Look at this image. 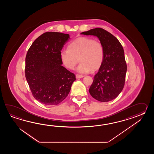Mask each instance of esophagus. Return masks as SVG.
<instances>
[{"label":"esophagus","mask_w":154,"mask_h":154,"mask_svg":"<svg viewBox=\"0 0 154 154\" xmlns=\"http://www.w3.org/2000/svg\"><path fill=\"white\" fill-rule=\"evenodd\" d=\"M83 77H84V76L82 75H79V74L76 75V79L82 78Z\"/></svg>","instance_id":"34e87169"}]
</instances>
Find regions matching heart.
<instances>
[{"mask_svg":"<svg viewBox=\"0 0 154 154\" xmlns=\"http://www.w3.org/2000/svg\"><path fill=\"white\" fill-rule=\"evenodd\" d=\"M68 49H63L60 57L66 68L72 70L78 63L80 64L76 70L86 74L98 70L105 58V49L101 43L88 37H80L68 45Z\"/></svg>","mask_w":154,"mask_h":154,"instance_id":"heart-1","label":"heart"}]
</instances>
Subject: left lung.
<instances>
[{"label": "left lung", "mask_w": 154, "mask_h": 154, "mask_svg": "<svg viewBox=\"0 0 154 154\" xmlns=\"http://www.w3.org/2000/svg\"><path fill=\"white\" fill-rule=\"evenodd\" d=\"M98 38L104 47L105 58L89 88L93 98L108 102L116 98L124 88L127 64L123 47L118 39L101 28H95L81 33Z\"/></svg>", "instance_id": "1"}]
</instances>
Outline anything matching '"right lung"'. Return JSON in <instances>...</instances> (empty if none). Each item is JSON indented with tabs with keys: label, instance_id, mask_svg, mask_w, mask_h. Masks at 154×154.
<instances>
[{
	"label": "right lung",
	"instance_id": "1",
	"mask_svg": "<svg viewBox=\"0 0 154 154\" xmlns=\"http://www.w3.org/2000/svg\"><path fill=\"white\" fill-rule=\"evenodd\" d=\"M69 34L43 33L35 40L25 59V76L34 98L46 105H57L67 97L74 74L62 66L60 53Z\"/></svg>",
	"mask_w": 154,
	"mask_h": 154
}]
</instances>
